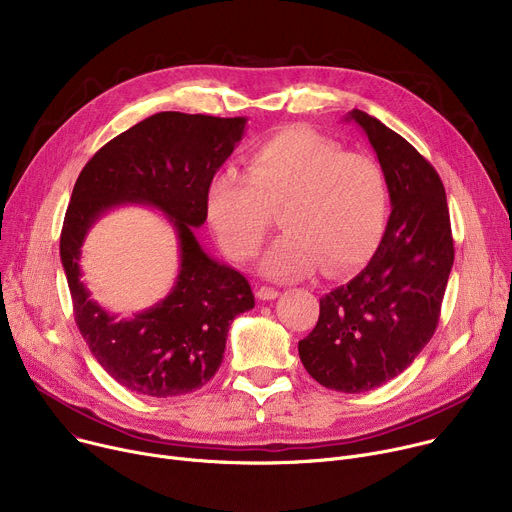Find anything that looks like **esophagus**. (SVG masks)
Listing matches in <instances>:
<instances>
[{"label": "esophagus", "instance_id": "34e87169", "mask_svg": "<svg viewBox=\"0 0 512 512\" xmlns=\"http://www.w3.org/2000/svg\"><path fill=\"white\" fill-rule=\"evenodd\" d=\"M256 295H258V299H262V301H272V299L279 297V291L272 289V287H258Z\"/></svg>", "mask_w": 512, "mask_h": 512}]
</instances>
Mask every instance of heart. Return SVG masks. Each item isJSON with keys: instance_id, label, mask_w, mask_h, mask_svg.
Returning a JSON list of instances; mask_svg holds the SVG:
<instances>
[{"instance_id": "heart-1", "label": "heart", "mask_w": 512, "mask_h": 512, "mask_svg": "<svg viewBox=\"0 0 512 512\" xmlns=\"http://www.w3.org/2000/svg\"><path fill=\"white\" fill-rule=\"evenodd\" d=\"M281 211L287 229L260 260L277 281L363 266L381 244L389 219V184L369 155L348 153L309 129H285L260 141L246 174L231 166L207 184L205 215L223 252L235 262L258 254Z\"/></svg>"}]
</instances>
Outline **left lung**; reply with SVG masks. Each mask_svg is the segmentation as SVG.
<instances>
[{"label":"left lung","instance_id":"obj_1","mask_svg":"<svg viewBox=\"0 0 512 512\" xmlns=\"http://www.w3.org/2000/svg\"><path fill=\"white\" fill-rule=\"evenodd\" d=\"M344 121H355L377 153L391 215L369 264L320 299L299 357L324 387L361 393L400 375L435 334L455 250L437 170L375 116L355 108Z\"/></svg>","mask_w":512,"mask_h":512}]
</instances>
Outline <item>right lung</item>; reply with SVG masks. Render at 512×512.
<instances>
[{
    "mask_svg": "<svg viewBox=\"0 0 512 512\" xmlns=\"http://www.w3.org/2000/svg\"><path fill=\"white\" fill-rule=\"evenodd\" d=\"M248 119L157 112L94 153L77 178L61 229V264L77 328L104 371L149 398L201 389L219 369L233 318L254 307L248 279L211 258L194 235L207 221L209 180L244 137ZM123 204L167 215L181 266L160 303L119 321L89 297L81 246L93 223Z\"/></svg>",
    "mask_w": 512,
    "mask_h": 512,
    "instance_id": "right-lung-1",
    "label": "right lung"
}]
</instances>
